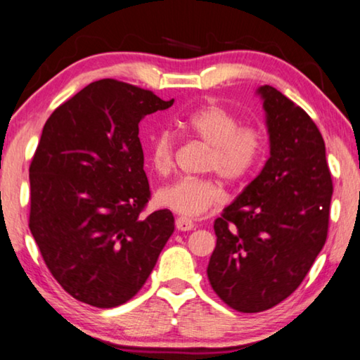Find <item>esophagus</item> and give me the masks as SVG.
<instances>
[{
	"label": "esophagus",
	"instance_id": "obj_1",
	"mask_svg": "<svg viewBox=\"0 0 360 360\" xmlns=\"http://www.w3.org/2000/svg\"><path fill=\"white\" fill-rule=\"evenodd\" d=\"M176 229L181 230V231H188V230L193 229V222L187 217H178V219H176Z\"/></svg>",
	"mask_w": 360,
	"mask_h": 360
}]
</instances>
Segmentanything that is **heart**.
<instances>
[{"mask_svg": "<svg viewBox=\"0 0 360 360\" xmlns=\"http://www.w3.org/2000/svg\"><path fill=\"white\" fill-rule=\"evenodd\" d=\"M179 129L210 148L205 169L229 184H238L259 165L265 152V135L257 125L241 124L240 117L219 105H206L178 120ZM176 143L169 130L157 131L149 144V163L158 174L174 165ZM163 208L186 217L203 214L224 203L222 188L212 179L179 178L157 192Z\"/></svg>", "mask_w": 360, "mask_h": 360, "instance_id": "heart-1", "label": "heart"}]
</instances>
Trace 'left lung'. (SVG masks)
<instances>
[{
    "label": "left lung",
    "mask_w": 360,
    "mask_h": 360,
    "mask_svg": "<svg viewBox=\"0 0 360 360\" xmlns=\"http://www.w3.org/2000/svg\"><path fill=\"white\" fill-rule=\"evenodd\" d=\"M270 158L214 221L211 288L241 313L288 298L326 245L332 178L326 144L311 117L271 85H262Z\"/></svg>",
    "instance_id": "obj_1"
}]
</instances>
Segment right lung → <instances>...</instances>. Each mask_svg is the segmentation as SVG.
<instances>
[{"label": "right lung", "instance_id": "add662e5", "mask_svg": "<svg viewBox=\"0 0 360 360\" xmlns=\"http://www.w3.org/2000/svg\"><path fill=\"white\" fill-rule=\"evenodd\" d=\"M150 90L101 79L47 119L30 165V230L49 271L79 302L114 308L154 270L174 231L150 200L139 122L168 109Z\"/></svg>", "mask_w": 360, "mask_h": 360}]
</instances>
